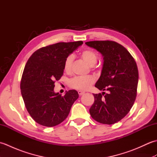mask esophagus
I'll return each instance as SVG.
<instances>
[{"mask_svg": "<svg viewBox=\"0 0 157 157\" xmlns=\"http://www.w3.org/2000/svg\"><path fill=\"white\" fill-rule=\"evenodd\" d=\"M85 93V92H83V91H81V90H79L78 91V94H79V96H82V95H83Z\"/></svg>", "mask_w": 157, "mask_h": 157, "instance_id": "obj_1", "label": "esophagus"}]
</instances>
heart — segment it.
Returning <instances> with one entry per match:
<instances>
[{"mask_svg":"<svg viewBox=\"0 0 157 157\" xmlns=\"http://www.w3.org/2000/svg\"><path fill=\"white\" fill-rule=\"evenodd\" d=\"M80 57L84 61L87 63L90 66L94 65L98 61V56L96 53L92 50H84L81 52ZM73 61V56L70 55L65 60L64 63V70L66 72H69L71 70L72 63ZM95 82L94 77L92 75H88L85 77L78 76L75 77L70 81V86L72 88L80 90H86L91 85Z\"/></svg>","mask_w":157,"mask_h":157,"instance_id":"b5f03b06","label":"heart"}]
</instances>
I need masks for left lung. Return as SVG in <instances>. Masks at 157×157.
I'll return each instance as SVG.
<instances>
[{"label": "left lung", "instance_id": "left-lung-1", "mask_svg": "<svg viewBox=\"0 0 157 157\" xmlns=\"http://www.w3.org/2000/svg\"><path fill=\"white\" fill-rule=\"evenodd\" d=\"M85 44L102 55L101 74L95 87L109 91L104 97L101 93L93 94L94 102L90 113L96 121L113 124L124 117L134 105L138 83L137 65L128 50L115 42L90 41Z\"/></svg>", "mask_w": 157, "mask_h": 157}]
</instances>
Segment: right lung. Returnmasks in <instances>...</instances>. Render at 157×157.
Wrapping results in <instances>:
<instances>
[{"instance_id":"add662e5","label":"right lung","mask_w":157,"mask_h":157,"mask_svg":"<svg viewBox=\"0 0 157 157\" xmlns=\"http://www.w3.org/2000/svg\"><path fill=\"white\" fill-rule=\"evenodd\" d=\"M83 44L82 41L59 42L38 49L25 66L21 92L25 107L40 125L53 127L67 117L71 106L78 98L74 90L62 96L55 92V81L64 72L65 60Z\"/></svg>"}]
</instances>
